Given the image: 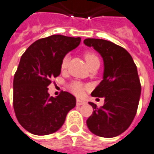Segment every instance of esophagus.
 Wrapping results in <instances>:
<instances>
[{
  "label": "esophagus",
  "instance_id": "esophagus-1",
  "mask_svg": "<svg viewBox=\"0 0 154 154\" xmlns=\"http://www.w3.org/2000/svg\"><path fill=\"white\" fill-rule=\"evenodd\" d=\"M85 103H86V102L84 100H82V99H81V98H77V106L84 105V104H85Z\"/></svg>",
  "mask_w": 154,
  "mask_h": 154
}]
</instances>
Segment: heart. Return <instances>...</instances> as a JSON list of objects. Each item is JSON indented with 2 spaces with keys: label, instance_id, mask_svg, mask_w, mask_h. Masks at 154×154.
Masks as SVG:
<instances>
[{
  "label": "heart",
  "instance_id": "heart-1",
  "mask_svg": "<svg viewBox=\"0 0 154 154\" xmlns=\"http://www.w3.org/2000/svg\"><path fill=\"white\" fill-rule=\"evenodd\" d=\"M85 59L88 65H90V64H92L94 61H95V60H98L95 54L93 53V52H90V51L85 52ZM69 55H66V56L63 58V60H62L61 61V69H64L66 68L67 65H68V63H69ZM70 89H71V90H72V92L74 93V94H77V95L82 94V92H83V85H82L80 82H72V84H71V85H70Z\"/></svg>",
  "mask_w": 154,
  "mask_h": 154
}]
</instances>
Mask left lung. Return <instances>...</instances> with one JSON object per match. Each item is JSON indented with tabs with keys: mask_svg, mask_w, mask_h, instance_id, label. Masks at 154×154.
I'll use <instances>...</instances> for the list:
<instances>
[{
	"mask_svg": "<svg viewBox=\"0 0 154 154\" xmlns=\"http://www.w3.org/2000/svg\"><path fill=\"white\" fill-rule=\"evenodd\" d=\"M85 45L100 54L103 60V81L93 90V97L104 98L86 120L88 128L98 137L111 138L125 132L137 113L141 86L136 64L124 48L110 41L86 38Z\"/></svg>",
	"mask_w": 154,
	"mask_h": 154,
	"instance_id": "obj_1",
	"label": "left lung"
}]
</instances>
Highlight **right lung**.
<instances>
[{
	"mask_svg": "<svg viewBox=\"0 0 154 154\" xmlns=\"http://www.w3.org/2000/svg\"><path fill=\"white\" fill-rule=\"evenodd\" d=\"M80 43V37L51 35L35 41L21 57L13 84L14 108L19 124L30 133L45 136L56 132L75 107L72 94L62 91L51 97L48 86L60 74L63 58Z\"/></svg>",
	"mask_w": 154,
	"mask_h": 154,
	"instance_id": "right-lung-1",
	"label": "right lung"
}]
</instances>
